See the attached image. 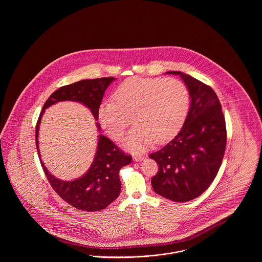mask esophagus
Masks as SVG:
<instances>
[{"mask_svg":"<svg viewBox=\"0 0 262 262\" xmlns=\"http://www.w3.org/2000/svg\"><path fill=\"white\" fill-rule=\"evenodd\" d=\"M144 159V155H141V154H135L134 155V160L135 161H141Z\"/></svg>","mask_w":262,"mask_h":262,"instance_id":"1","label":"esophagus"}]
</instances>
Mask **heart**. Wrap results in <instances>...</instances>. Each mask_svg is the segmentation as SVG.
Listing matches in <instances>:
<instances>
[{
	"instance_id": "b5f03b06",
	"label": "heart",
	"mask_w": 262,
	"mask_h": 262,
	"mask_svg": "<svg viewBox=\"0 0 262 262\" xmlns=\"http://www.w3.org/2000/svg\"><path fill=\"white\" fill-rule=\"evenodd\" d=\"M113 97L114 101L100 105V123L111 137L119 138L133 120L136 126L125 137V144L135 151L173 138L189 108L187 86L176 78L130 77L118 85Z\"/></svg>"
}]
</instances>
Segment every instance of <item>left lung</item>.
Instances as JSON below:
<instances>
[{"mask_svg": "<svg viewBox=\"0 0 262 262\" xmlns=\"http://www.w3.org/2000/svg\"><path fill=\"white\" fill-rule=\"evenodd\" d=\"M166 74L182 77L190 107L179 134L150 154L159 166L151 185L167 200L187 202L199 198L217 176L226 148V123L220 101L209 85L182 72Z\"/></svg>", "mask_w": 262, "mask_h": 262, "instance_id": "left-lung-1", "label": "left lung"}]
</instances>
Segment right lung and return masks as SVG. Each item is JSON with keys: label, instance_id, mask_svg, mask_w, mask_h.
<instances>
[{"label": "right lung", "instance_id": "right-lung-1", "mask_svg": "<svg viewBox=\"0 0 262 262\" xmlns=\"http://www.w3.org/2000/svg\"><path fill=\"white\" fill-rule=\"evenodd\" d=\"M115 80V77H101L83 79L73 84L57 89L45 102L40 113L35 130L36 148L43 171L54 190L75 208L83 211H98L106 208L116 200L121 191L119 172L122 167L132 162V156L119 149L109 138L102 135L98 137V144L94 160L88 172L74 181L67 182L55 178L45 167L40 158L38 146V133L41 118L45 109L60 101H75L83 104L98 120V111L105 90ZM100 130V125L96 123Z\"/></svg>", "mask_w": 262, "mask_h": 262}]
</instances>
